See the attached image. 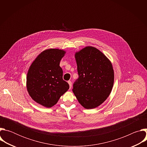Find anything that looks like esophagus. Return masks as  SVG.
Masks as SVG:
<instances>
[{
	"mask_svg": "<svg viewBox=\"0 0 147 147\" xmlns=\"http://www.w3.org/2000/svg\"><path fill=\"white\" fill-rule=\"evenodd\" d=\"M68 84H69V87H70V89L71 88V87H72V83L70 81H68Z\"/></svg>",
	"mask_w": 147,
	"mask_h": 147,
	"instance_id": "1",
	"label": "esophagus"
}]
</instances>
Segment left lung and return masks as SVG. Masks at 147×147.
Masks as SVG:
<instances>
[{"label": "left lung", "mask_w": 147, "mask_h": 147, "mask_svg": "<svg viewBox=\"0 0 147 147\" xmlns=\"http://www.w3.org/2000/svg\"><path fill=\"white\" fill-rule=\"evenodd\" d=\"M78 78L73 92L86 109H94L109 96L114 83V70L110 60L97 48L86 47L76 52Z\"/></svg>", "instance_id": "8db88e82"}]
</instances>
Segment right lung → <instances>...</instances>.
Listing matches in <instances>:
<instances>
[{"instance_id":"add662e5","label":"right lung","mask_w":147,"mask_h":147,"mask_svg":"<svg viewBox=\"0 0 147 147\" xmlns=\"http://www.w3.org/2000/svg\"><path fill=\"white\" fill-rule=\"evenodd\" d=\"M66 52L59 49H48L32 61L27 74L26 87L31 98L37 103L51 108L69 89L63 80L60 61Z\"/></svg>"}]
</instances>
